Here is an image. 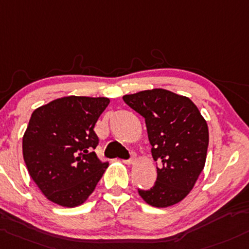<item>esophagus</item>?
Returning <instances> with one entry per match:
<instances>
[{"instance_id":"34e87169","label":"esophagus","mask_w":249,"mask_h":249,"mask_svg":"<svg viewBox=\"0 0 249 249\" xmlns=\"http://www.w3.org/2000/svg\"><path fill=\"white\" fill-rule=\"evenodd\" d=\"M135 160H136L135 154L131 153V158L127 159V160H123V162H124L125 164H131V163H133V162H135Z\"/></svg>"}]
</instances>
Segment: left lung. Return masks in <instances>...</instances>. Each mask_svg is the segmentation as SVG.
Wrapping results in <instances>:
<instances>
[{
  "label": "left lung",
  "instance_id": "left-lung-1",
  "mask_svg": "<svg viewBox=\"0 0 249 249\" xmlns=\"http://www.w3.org/2000/svg\"><path fill=\"white\" fill-rule=\"evenodd\" d=\"M145 119L158 178L149 190H138L149 205L167 208L184 199L205 166L209 129L199 109L186 96L161 89L123 96Z\"/></svg>",
  "mask_w": 249,
  "mask_h": 249
}]
</instances>
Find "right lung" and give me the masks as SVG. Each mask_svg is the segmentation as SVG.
I'll return each mask as SVG.
<instances>
[{
    "mask_svg": "<svg viewBox=\"0 0 249 249\" xmlns=\"http://www.w3.org/2000/svg\"><path fill=\"white\" fill-rule=\"evenodd\" d=\"M107 98L64 96L36 108L22 138V154L33 181L49 200L74 208L86 201L108 162L99 160L96 122Z\"/></svg>",
    "mask_w": 249,
    "mask_h": 249,
    "instance_id": "right-lung-1",
    "label": "right lung"
}]
</instances>
